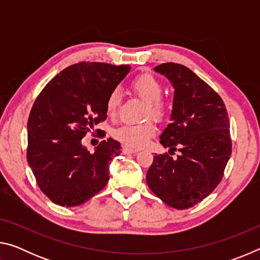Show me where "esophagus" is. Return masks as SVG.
<instances>
[{
	"mask_svg": "<svg viewBox=\"0 0 260 260\" xmlns=\"http://www.w3.org/2000/svg\"><path fill=\"white\" fill-rule=\"evenodd\" d=\"M139 150H136V149H133V148H129V147H124L122 148V153H125V155H127V153H136Z\"/></svg>",
	"mask_w": 260,
	"mask_h": 260,
	"instance_id": "esophagus-1",
	"label": "esophagus"
}]
</instances>
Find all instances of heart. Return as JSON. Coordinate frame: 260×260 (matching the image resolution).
Instances as JSON below:
<instances>
[{
	"label": "heart",
	"instance_id": "1",
	"mask_svg": "<svg viewBox=\"0 0 260 260\" xmlns=\"http://www.w3.org/2000/svg\"><path fill=\"white\" fill-rule=\"evenodd\" d=\"M131 88L139 98L147 102V116H151L158 120L164 119L167 109L160 99L162 86L155 77L151 74H142L136 77L131 82ZM120 103L121 91L118 88H114L110 91L105 103L108 116H116ZM155 133L156 126L151 120H147L142 124H124L112 132L114 139L132 148L143 147Z\"/></svg>",
	"mask_w": 260,
	"mask_h": 260
}]
</instances>
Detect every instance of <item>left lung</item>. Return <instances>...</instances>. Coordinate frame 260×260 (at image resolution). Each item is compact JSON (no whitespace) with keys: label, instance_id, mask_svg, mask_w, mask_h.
I'll return each mask as SVG.
<instances>
[{"label":"left lung","instance_id":"obj_1","mask_svg":"<svg viewBox=\"0 0 260 260\" xmlns=\"http://www.w3.org/2000/svg\"><path fill=\"white\" fill-rule=\"evenodd\" d=\"M174 88L171 122L159 142L169 153L156 155L147 183L171 208L183 210L200 203L223 177L232 153L230 119L221 98L190 69L177 63L156 67Z\"/></svg>","mask_w":260,"mask_h":260}]
</instances>
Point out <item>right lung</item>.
Instances as JSON below:
<instances>
[{
    "label": "right lung",
    "mask_w": 260,
    "mask_h": 260,
    "mask_svg": "<svg viewBox=\"0 0 260 260\" xmlns=\"http://www.w3.org/2000/svg\"><path fill=\"white\" fill-rule=\"evenodd\" d=\"M129 70L80 61L51 79L35 100L27 122V161L38 186L55 204H83L107 186L120 143L109 138L90 153L81 140L107 119L108 95Z\"/></svg>",
    "instance_id": "right-lung-1"
}]
</instances>
